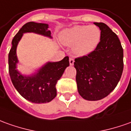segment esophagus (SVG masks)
I'll list each match as a JSON object with an SVG mask.
<instances>
[{"label":"esophagus","instance_id":"34e87169","mask_svg":"<svg viewBox=\"0 0 131 131\" xmlns=\"http://www.w3.org/2000/svg\"><path fill=\"white\" fill-rule=\"evenodd\" d=\"M69 63H70V65H71V66H73V65L74 64V58H69Z\"/></svg>","mask_w":131,"mask_h":131}]
</instances>
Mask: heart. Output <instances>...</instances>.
Listing matches in <instances>:
<instances>
[{
	"label": "heart",
	"instance_id": "obj_1",
	"mask_svg": "<svg viewBox=\"0 0 131 131\" xmlns=\"http://www.w3.org/2000/svg\"><path fill=\"white\" fill-rule=\"evenodd\" d=\"M101 30L95 26H75L64 30L60 40L78 56L88 55L95 50L101 40Z\"/></svg>",
	"mask_w": 131,
	"mask_h": 131
}]
</instances>
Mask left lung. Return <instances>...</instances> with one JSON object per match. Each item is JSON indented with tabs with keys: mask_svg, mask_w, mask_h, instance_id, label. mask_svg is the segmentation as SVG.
Segmentation results:
<instances>
[{
	"mask_svg": "<svg viewBox=\"0 0 131 131\" xmlns=\"http://www.w3.org/2000/svg\"><path fill=\"white\" fill-rule=\"evenodd\" d=\"M101 40L94 51L75 59L78 91L87 101H98L115 89L123 70V50L118 37L103 23Z\"/></svg>",
	"mask_w": 131,
	"mask_h": 131,
	"instance_id": "left-lung-1",
	"label": "left lung"
}]
</instances>
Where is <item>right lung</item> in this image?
Returning a JSON list of instances; mask_svg holds the SVG:
<instances>
[{
	"mask_svg": "<svg viewBox=\"0 0 131 131\" xmlns=\"http://www.w3.org/2000/svg\"><path fill=\"white\" fill-rule=\"evenodd\" d=\"M46 23H26L13 38L8 54L9 74L13 84L23 98L34 103H48L56 96V85L66 68L69 66V58L65 57L58 62H48L33 74L26 75L16 69L18 63L16 49L23 33H34L52 38Z\"/></svg>",
	"mask_w": 131,
	"mask_h": 131,
	"instance_id": "obj_1",
	"label": "right lung"
}]
</instances>
